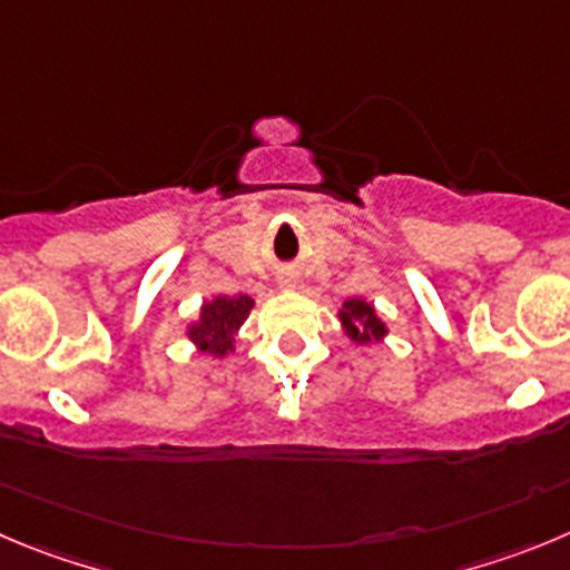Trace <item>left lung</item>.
I'll use <instances>...</instances> for the list:
<instances>
[{
	"label": "left lung",
	"mask_w": 570,
	"mask_h": 570,
	"mask_svg": "<svg viewBox=\"0 0 570 570\" xmlns=\"http://www.w3.org/2000/svg\"><path fill=\"white\" fill-rule=\"evenodd\" d=\"M340 323H343L345 334L357 345L363 343H380L387 334V326L380 321L376 309L363 297H348L340 309Z\"/></svg>",
	"instance_id": "1"
}]
</instances>
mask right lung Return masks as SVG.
I'll list each match as a JSON object with an SVG mask.
<instances>
[{"mask_svg": "<svg viewBox=\"0 0 570 570\" xmlns=\"http://www.w3.org/2000/svg\"><path fill=\"white\" fill-rule=\"evenodd\" d=\"M253 309L249 295H216L202 303L199 321L188 326L190 343L213 357H225L236 345V334Z\"/></svg>", "mask_w": 570, "mask_h": 570, "instance_id": "obj_1", "label": "right lung"}]
</instances>
